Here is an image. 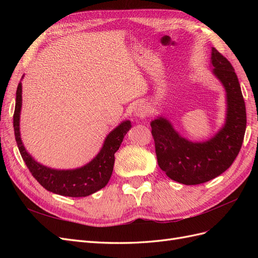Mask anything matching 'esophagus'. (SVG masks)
<instances>
[{"label": "esophagus", "instance_id": "esophagus-1", "mask_svg": "<svg viewBox=\"0 0 258 258\" xmlns=\"http://www.w3.org/2000/svg\"><path fill=\"white\" fill-rule=\"evenodd\" d=\"M135 116L139 117V118H144V117L147 115V107L145 103H138L134 110Z\"/></svg>", "mask_w": 258, "mask_h": 258}]
</instances>
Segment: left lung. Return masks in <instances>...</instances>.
<instances>
[{
  "mask_svg": "<svg viewBox=\"0 0 258 258\" xmlns=\"http://www.w3.org/2000/svg\"><path fill=\"white\" fill-rule=\"evenodd\" d=\"M211 63L227 101L225 124L213 138L191 142L179 136L163 117L151 122L158 166L171 179L185 185L206 183L225 172L238 156L245 134V103L235 70L215 48Z\"/></svg>",
  "mask_w": 258,
  "mask_h": 258,
  "instance_id": "8db88e82",
  "label": "left lung"
}]
</instances>
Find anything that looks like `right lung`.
<instances>
[{
	"label": "right lung",
	"instance_id": "1",
	"mask_svg": "<svg viewBox=\"0 0 258 258\" xmlns=\"http://www.w3.org/2000/svg\"><path fill=\"white\" fill-rule=\"evenodd\" d=\"M22 86L18 84L16 105L14 112V131L17 146L23 161L36 181L45 189L67 197H86L98 191L108 183L113 172L115 153L131 128L130 120L122 121L107 135L99 154L87 165L73 170H56L35 161L22 144L19 131L20 111L22 104Z\"/></svg>",
	"mask_w": 258,
	"mask_h": 258
}]
</instances>
